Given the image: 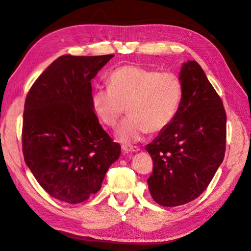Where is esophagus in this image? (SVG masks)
I'll return each mask as SVG.
<instances>
[{
	"label": "esophagus",
	"mask_w": 251,
	"mask_h": 251,
	"mask_svg": "<svg viewBox=\"0 0 251 251\" xmlns=\"http://www.w3.org/2000/svg\"><path fill=\"white\" fill-rule=\"evenodd\" d=\"M123 151L125 154H128V153H135V151H138L139 148L138 147H133V146H126V144H124L123 147Z\"/></svg>",
	"instance_id": "1"
}]
</instances>
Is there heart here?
<instances>
[{"label": "heart", "mask_w": 251, "mask_h": 251, "mask_svg": "<svg viewBox=\"0 0 251 251\" xmlns=\"http://www.w3.org/2000/svg\"><path fill=\"white\" fill-rule=\"evenodd\" d=\"M183 83L174 72L125 65L113 70L109 87H97L92 104L104 125L115 127L126 110L130 113L117 131L125 143L139 141L147 133L165 130L179 110Z\"/></svg>", "instance_id": "heart-1"}]
</instances>
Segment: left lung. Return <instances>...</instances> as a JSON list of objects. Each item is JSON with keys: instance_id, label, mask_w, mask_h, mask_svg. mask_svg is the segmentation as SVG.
<instances>
[{"instance_id": "1", "label": "left lung", "mask_w": 251, "mask_h": 251, "mask_svg": "<svg viewBox=\"0 0 251 251\" xmlns=\"http://www.w3.org/2000/svg\"><path fill=\"white\" fill-rule=\"evenodd\" d=\"M180 78L183 96L176 116L146 148L153 159L148 179L151 198L168 207L198 198L222 163L226 149V112L203 69L188 60Z\"/></svg>"}]
</instances>
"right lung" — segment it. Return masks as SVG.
Returning <instances> with one entry per match:
<instances>
[{"mask_svg":"<svg viewBox=\"0 0 251 251\" xmlns=\"http://www.w3.org/2000/svg\"><path fill=\"white\" fill-rule=\"evenodd\" d=\"M62 55L30 88L23 114L24 159L51 197L76 204L96 194L120 155L100 125L92 104V80L113 57Z\"/></svg>","mask_w":251,"mask_h":251,"instance_id":"obj_1","label":"right lung"}]
</instances>
